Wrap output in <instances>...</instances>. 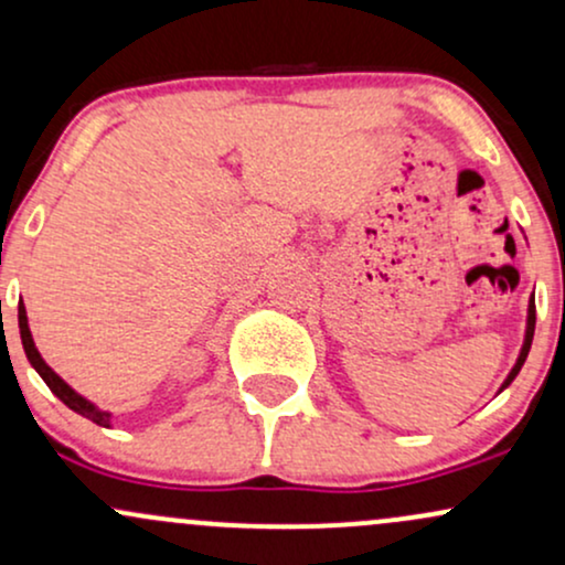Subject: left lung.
Listing matches in <instances>:
<instances>
[{
	"label": "left lung",
	"instance_id": "8db88e82",
	"mask_svg": "<svg viewBox=\"0 0 565 565\" xmlns=\"http://www.w3.org/2000/svg\"><path fill=\"white\" fill-rule=\"evenodd\" d=\"M534 323H536V308H534V295H531V300H529V316H526V334H523V348H521V353H518L515 366L510 369L508 380H504L502 387H499V393H502L504 387H508L510 382L518 377V372H521L523 361H526V355H529V350H531V340H534Z\"/></svg>",
	"mask_w": 565,
	"mask_h": 565
}]
</instances>
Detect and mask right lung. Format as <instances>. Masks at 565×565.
<instances>
[{"label":"right lung","mask_w":565,"mask_h":565,"mask_svg":"<svg viewBox=\"0 0 565 565\" xmlns=\"http://www.w3.org/2000/svg\"><path fill=\"white\" fill-rule=\"evenodd\" d=\"M18 327H21V342H23V350H25V359H29L31 366L36 369L39 377L47 382L50 391H53L57 398H61L68 408H74L76 414H82V417L93 419V423L100 425V427H111V423H114V414L111 412H106V408L95 406L93 401L84 398V395L76 393L74 387H71L63 377H57L53 369L47 366V361L42 359V353H39L36 345H34V337H31L29 316H25V305L23 302L18 305Z\"/></svg>","instance_id":"1"}]
</instances>
